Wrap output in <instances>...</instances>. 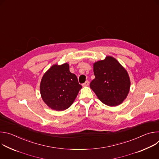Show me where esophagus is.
I'll use <instances>...</instances> for the list:
<instances>
[{"mask_svg":"<svg viewBox=\"0 0 159 159\" xmlns=\"http://www.w3.org/2000/svg\"><path fill=\"white\" fill-rule=\"evenodd\" d=\"M89 84V81H86L85 83H84V84H82V85H83V86H88Z\"/></svg>","mask_w":159,"mask_h":159,"instance_id":"1","label":"esophagus"}]
</instances>
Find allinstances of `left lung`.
I'll return each instance as SVG.
<instances>
[{
	"label": "left lung",
	"mask_w": 159,
	"mask_h": 159,
	"mask_svg": "<svg viewBox=\"0 0 159 159\" xmlns=\"http://www.w3.org/2000/svg\"><path fill=\"white\" fill-rule=\"evenodd\" d=\"M95 79L90 87L99 99L109 106H116L126 98L130 88V80L127 71L110 56L94 63Z\"/></svg>",
	"instance_id": "8db88e82"
}]
</instances>
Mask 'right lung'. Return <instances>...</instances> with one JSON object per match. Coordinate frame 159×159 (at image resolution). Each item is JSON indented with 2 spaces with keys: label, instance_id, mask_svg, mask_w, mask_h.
<instances>
[{
  "label": "right lung",
  "instance_id": "obj_1",
  "mask_svg": "<svg viewBox=\"0 0 159 159\" xmlns=\"http://www.w3.org/2000/svg\"><path fill=\"white\" fill-rule=\"evenodd\" d=\"M82 85L77 76L70 72L69 64L53 65L45 73L40 84L43 101L51 109L63 111L75 101Z\"/></svg>",
  "mask_w": 159,
  "mask_h": 159
}]
</instances>
